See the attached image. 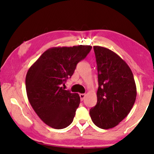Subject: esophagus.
Wrapping results in <instances>:
<instances>
[{
  "label": "esophagus",
  "instance_id": "esophagus-1",
  "mask_svg": "<svg viewBox=\"0 0 154 154\" xmlns=\"http://www.w3.org/2000/svg\"><path fill=\"white\" fill-rule=\"evenodd\" d=\"M80 97H81V101H83V100L85 97V94H80Z\"/></svg>",
  "mask_w": 154,
  "mask_h": 154
}]
</instances>
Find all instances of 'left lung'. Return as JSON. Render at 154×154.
Here are the masks:
<instances>
[{"mask_svg":"<svg viewBox=\"0 0 154 154\" xmlns=\"http://www.w3.org/2000/svg\"><path fill=\"white\" fill-rule=\"evenodd\" d=\"M98 71L97 102L90 115L95 125L110 129L128 115L137 97V88L131 69L114 52L94 46Z\"/></svg>","mask_w":154,"mask_h":154,"instance_id":"obj_1","label":"left lung"}]
</instances>
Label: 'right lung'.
Listing matches in <instances>:
<instances>
[{"label": "right lung", "mask_w": 154, "mask_h": 154, "mask_svg": "<svg viewBox=\"0 0 154 154\" xmlns=\"http://www.w3.org/2000/svg\"><path fill=\"white\" fill-rule=\"evenodd\" d=\"M91 49L92 46L83 45L51 48L29 68L26 75L28 100L40 119L50 127L63 129L72 123L80 96L62 86Z\"/></svg>", "instance_id": "1"}]
</instances>
